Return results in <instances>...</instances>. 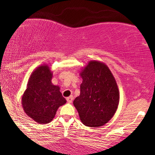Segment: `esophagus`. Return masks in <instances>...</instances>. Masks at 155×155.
Instances as JSON below:
<instances>
[{
    "label": "esophagus",
    "instance_id": "esophagus-1",
    "mask_svg": "<svg viewBox=\"0 0 155 155\" xmlns=\"http://www.w3.org/2000/svg\"><path fill=\"white\" fill-rule=\"evenodd\" d=\"M73 96H71V97H67L66 100H67V101H68V103H71L72 101H73Z\"/></svg>",
    "mask_w": 155,
    "mask_h": 155
}]
</instances>
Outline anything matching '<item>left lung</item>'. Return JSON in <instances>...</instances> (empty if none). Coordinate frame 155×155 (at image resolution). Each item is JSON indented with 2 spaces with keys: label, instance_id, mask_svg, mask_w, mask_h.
I'll list each match as a JSON object with an SVG mask.
<instances>
[{
  "label": "left lung",
  "instance_id": "8db88e82",
  "mask_svg": "<svg viewBox=\"0 0 155 155\" xmlns=\"http://www.w3.org/2000/svg\"><path fill=\"white\" fill-rule=\"evenodd\" d=\"M80 94L73 105L84 125L102 126L111 120L119 104V90L109 67L101 61H89L80 73Z\"/></svg>",
  "mask_w": 155,
  "mask_h": 155
}]
</instances>
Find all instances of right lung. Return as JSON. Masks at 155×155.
Masks as SVG:
<instances>
[{
  "label": "right lung",
  "mask_w": 155,
  "mask_h": 155,
  "mask_svg": "<svg viewBox=\"0 0 155 155\" xmlns=\"http://www.w3.org/2000/svg\"><path fill=\"white\" fill-rule=\"evenodd\" d=\"M52 78L49 65H39L31 73L22 96L25 114L39 124L50 123L58 108L66 103L60 92V87L51 82Z\"/></svg>",
  "instance_id": "obj_1"
}]
</instances>
